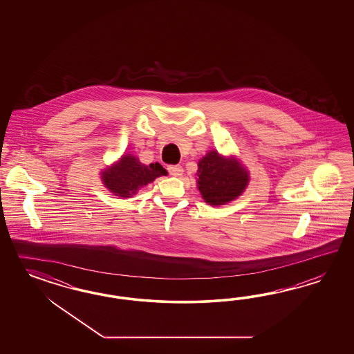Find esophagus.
Masks as SVG:
<instances>
[{"mask_svg":"<svg viewBox=\"0 0 354 354\" xmlns=\"http://www.w3.org/2000/svg\"><path fill=\"white\" fill-rule=\"evenodd\" d=\"M167 171L170 172V175L172 176H180L184 170H183L182 166L180 165H170L169 167H167Z\"/></svg>","mask_w":354,"mask_h":354,"instance_id":"34e87169","label":"esophagus"}]
</instances>
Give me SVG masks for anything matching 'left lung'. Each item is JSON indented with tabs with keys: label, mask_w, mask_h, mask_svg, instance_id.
Listing matches in <instances>:
<instances>
[{
	"label": "left lung",
	"mask_w": 354,
	"mask_h": 354,
	"mask_svg": "<svg viewBox=\"0 0 354 354\" xmlns=\"http://www.w3.org/2000/svg\"><path fill=\"white\" fill-rule=\"evenodd\" d=\"M197 184L205 203L223 205L235 200L245 189L248 172L235 160L225 158L215 150L198 162Z\"/></svg>",
	"instance_id": "8db88e82"
}]
</instances>
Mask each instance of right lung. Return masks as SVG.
I'll use <instances>...</instances> for the list:
<instances>
[{"instance_id":"add662e5","label":"right lung","mask_w":354,"mask_h":354,"mask_svg":"<svg viewBox=\"0 0 354 354\" xmlns=\"http://www.w3.org/2000/svg\"><path fill=\"white\" fill-rule=\"evenodd\" d=\"M161 175H167V171L158 162L147 166L136 157L127 154L123 156V158L113 167L102 172V182L115 196L131 197L141 187L153 182Z\"/></svg>"}]
</instances>
